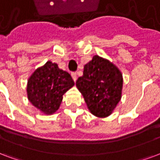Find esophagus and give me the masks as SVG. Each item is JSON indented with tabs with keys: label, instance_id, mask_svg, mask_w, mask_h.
<instances>
[{
	"label": "esophagus",
	"instance_id": "esophagus-1",
	"mask_svg": "<svg viewBox=\"0 0 160 160\" xmlns=\"http://www.w3.org/2000/svg\"><path fill=\"white\" fill-rule=\"evenodd\" d=\"M72 77L73 81H74V82L77 81V73H76V72H72Z\"/></svg>",
	"mask_w": 160,
	"mask_h": 160
}]
</instances>
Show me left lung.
Here are the masks:
<instances>
[{
  "label": "left lung",
  "mask_w": 160,
  "mask_h": 160,
  "mask_svg": "<svg viewBox=\"0 0 160 160\" xmlns=\"http://www.w3.org/2000/svg\"><path fill=\"white\" fill-rule=\"evenodd\" d=\"M76 86L81 92L88 110L97 117H107L121 98L123 78L112 62L94 56L84 66L83 75Z\"/></svg>",
  "instance_id": "obj_1"
}]
</instances>
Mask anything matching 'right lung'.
Instances as JSON below:
<instances>
[{"label": "right lung", "instance_id": "1", "mask_svg": "<svg viewBox=\"0 0 160 160\" xmlns=\"http://www.w3.org/2000/svg\"><path fill=\"white\" fill-rule=\"evenodd\" d=\"M73 86L70 74L49 61L28 80V98L41 112L52 115L60 107L63 94Z\"/></svg>", "mask_w": 160, "mask_h": 160}]
</instances>
